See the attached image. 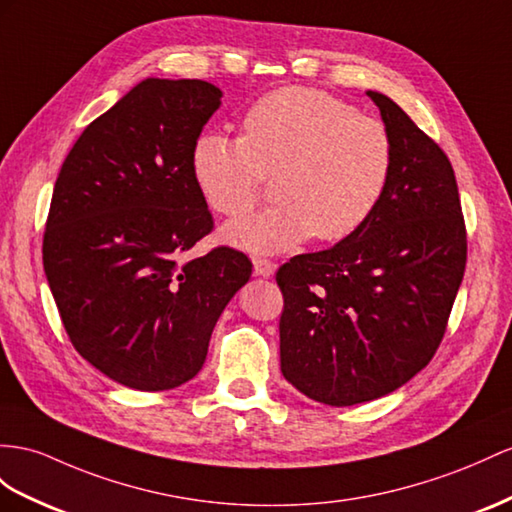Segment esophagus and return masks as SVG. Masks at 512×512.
Returning a JSON list of instances; mask_svg holds the SVG:
<instances>
[{
	"instance_id": "34e87169",
	"label": "esophagus",
	"mask_w": 512,
	"mask_h": 512,
	"mask_svg": "<svg viewBox=\"0 0 512 512\" xmlns=\"http://www.w3.org/2000/svg\"><path fill=\"white\" fill-rule=\"evenodd\" d=\"M253 266H255L257 277H272L274 270H277V264H274V261H270V259H266V257H255Z\"/></svg>"
}]
</instances>
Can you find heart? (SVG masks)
Returning a JSON list of instances; mask_svg holds the SVG:
<instances>
[{
  "mask_svg": "<svg viewBox=\"0 0 512 512\" xmlns=\"http://www.w3.org/2000/svg\"><path fill=\"white\" fill-rule=\"evenodd\" d=\"M393 168L387 125L316 88H281L242 121V138L203 134L192 175L203 201L225 218L258 202L268 176L275 204L231 222L225 238L251 253L287 251L307 238L339 242L372 218Z\"/></svg>",
  "mask_w": 512,
  "mask_h": 512,
  "instance_id": "1",
  "label": "heart"
}]
</instances>
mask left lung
Instances as JSON below:
<instances>
[{"mask_svg":"<svg viewBox=\"0 0 512 512\" xmlns=\"http://www.w3.org/2000/svg\"><path fill=\"white\" fill-rule=\"evenodd\" d=\"M393 140L376 212L350 238L277 270L281 372L316 402L387 396L424 370L448 329L467 229L448 155L398 103L368 93Z\"/></svg>","mask_w":512,"mask_h":512,"instance_id":"1","label":"left lung"}]
</instances>
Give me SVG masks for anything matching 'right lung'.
<instances>
[{"label": "right lung", "instance_id": "obj_1", "mask_svg": "<svg viewBox=\"0 0 512 512\" xmlns=\"http://www.w3.org/2000/svg\"><path fill=\"white\" fill-rule=\"evenodd\" d=\"M222 93L203 80H144L90 123L64 160L43 266L73 348L140 391L199 374L231 296L251 279L242 251L186 259L214 229L192 151Z\"/></svg>", "mask_w": 512, "mask_h": 512}]
</instances>
